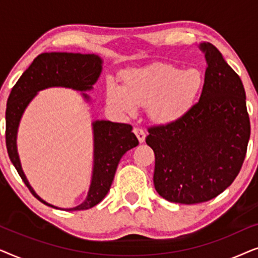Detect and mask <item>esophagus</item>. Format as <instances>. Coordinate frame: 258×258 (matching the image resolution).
<instances>
[{"label": "esophagus", "mask_w": 258, "mask_h": 258, "mask_svg": "<svg viewBox=\"0 0 258 258\" xmlns=\"http://www.w3.org/2000/svg\"><path fill=\"white\" fill-rule=\"evenodd\" d=\"M134 134H135L137 139H139L140 143H143L144 141H146V133H144L143 129L135 128V129H134Z\"/></svg>", "instance_id": "obj_1"}]
</instances>
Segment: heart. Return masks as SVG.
Returning a JSON list of instances; mask_svg holds the SVG:
<instances>
[{
    "label": "heart",
    "instance_id": "b5f03b06",
    "mask_svg": "<svg viewBox=\"0 0 258 258\" xmlns=\"http://www.w3.org/2000/svg\"><path fill=\"white\" fill-rule=\"evenodd\" d=\"M201 70H182L168 63L126 74L124 86L108 83L107 103L124 115H135L139 107H149V116L160 124H170L189 110L203 86Z\"/></svg>",
    "mask_w": 258,
    "mask_h": 258
}]
</instances>
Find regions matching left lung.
Wrapping results in <instances>:
<instances>
[{
	"label": "left lung",
	"instance_id": "obj_1",
	"mask_svg": "<svg viewBox=\"0 0 258 258\" xmlns=\"http://www.w3.org/2000/svg\"><path fill=\"white\" fill-rule=\"evenodd\" d=\"M202 94L181 118L151 126L146 142L155 153L154 185L169 202L210 201L234 182L250 139L245 91L239 76L209 42Z\"/></svg>",
	"mask_w": 258,
	"mask_h": 258
}]
</instances>
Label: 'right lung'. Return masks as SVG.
Here are the masks:
<instances>
[{
	"mask_svg": "<svg viewBox=\"0 0 258 258\" xmlns=\"http://www.w3.org/2000/svg\"><path fill=\"white\" fill-rule=\"evenodd\" d=\"M102 72V59L95 54L75 52H44L34 59L22 74L8 97L6 110V144L10 161L16 168L24 184L38 201L51 206L35 192L21 167L17 154V129L24 110L40 90L51 87L72 88L87 91L93 89ZM89 101V96L82 93ZM133 126L110 121L93 122L94 133V167L87 199L80 206L69 208V211L90 209L101 202L110 190L118 162L126 151L139 146V140Z\"/></svg>",
	"mask_w": 258,
	"mask_h": 258,
	"instance_id": "1",
	"label": "right lung"
}]
</instances>
